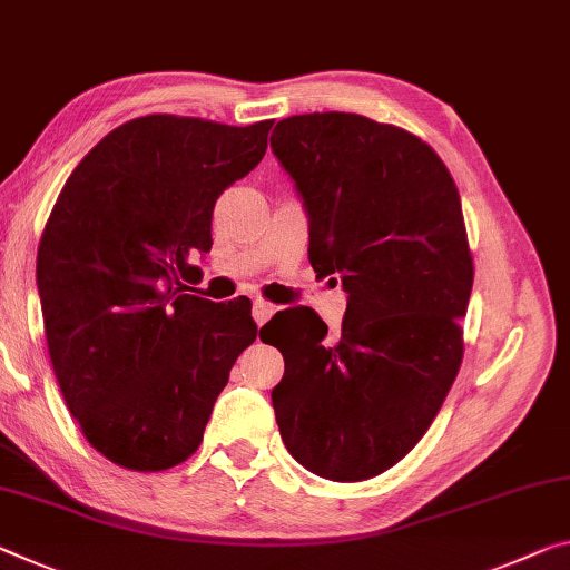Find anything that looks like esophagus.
I'll use <instances>...</instances> for the list:
<instances>
[{"mask_svg":"<svg viewBox=\"0 0 570 570\" xmlns=\"http://www.w3.org/2000/svg\"><path fill=\"white\" fill-rule=\"evenodd\" d=\"M274 312H276V306L266 299L253 302V320H256V324H266Z\"/></svg>","mask_w":570,"mask_h":570,"instance_id":"esophagus-1","label":"esophagus"}]
</instances>
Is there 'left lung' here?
<instances>
[{
    "label": "left lung",
    "instance_id": "left-lung-1",
    "mask_svg": "<svg viewBox=\"0 0 570 570\" xmlns=\"http://www.w3.org/2000/svg\"><path fill=\"white\" fill-rule=\"evenodd\" d=\"M271 149L309 215L312 268L347 292L337 334L309 306L261 332L286 365L276 423L312 474L363 482L419 444L462 365L474 282L462 200L426 141L360 114L288 116Z\"/></svg>",
    "mask_w": 570,
    "mask_h": 570
}]
</instances>
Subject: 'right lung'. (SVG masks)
<instances>
[{
  "instance_id": "right-lung-1",
  "label": "right lung",
  "mask_w": 570,
  "mask_h": 570,
  "mask_svg": "<svg viewBox=\"0 0 570 570\" xmlns=\"http://www.w3.org/2000/svg\"><path fill=\"white\" fill-rule=\"evenodd\" d=\"M274 121L151 114L96 144L38 248L45 337L88 444L134 472L193 456L230 367L258 332L250 302L185 294L213 246L215 200L266 155Z\"/></svg>"
}]
</instances>
